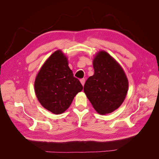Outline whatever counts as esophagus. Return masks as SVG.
<instances>
[{
  "instance_id": "obj_1",
  "label": "esophagus",
  "mask_w": 159,
  "mask_h": 159,
  "mask_svg": "<svg viewBox=\"0 0 159 159\" xmlns=\"http://www.w3.org/2000/svg\"><path fill=\"white\" fill-rule=\"evenodd\" d=\"M80 82H81L82 85L84 86V83H85V79H80Z\"/></svg>"
}]
</instances>
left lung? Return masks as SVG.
<instances>
[{
    "label": "left lung",
    "mask_w": 159,
    "mask_h": 159,
    "mask_svg": "<svg viewBox=\"0 0 159 159\" xmlns=\"http://www.w3.org/2000/svg\"><path fill=\"white\" fill-rule=\"evenodd\" d=\"M94 75L89 77L84 91L94 109L101 115L110 113L124 102L128 90V80L120 65L104 51L93 61Z\"/></svg>",
    "instance_id": "obj_1"
}]
</instances>
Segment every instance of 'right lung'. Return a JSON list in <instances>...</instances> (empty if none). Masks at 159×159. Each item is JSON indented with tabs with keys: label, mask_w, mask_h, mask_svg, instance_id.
<instances>
[{
	"label": "right lung",
	"mask_w": 159,
	"mask_h": 159,
	"mask_svg": "<svg viewBox=\"0 0 159 159\" xmlns=\"http://www.w3.org/2000/svg\"><path fill=\"white\" fill-rule=\"evenodd\" d=\"M34 87L40 104L56 115L68 109L75 95L83 89L69 68L68 58L61 50L52 54L41 67Z\"/></svg>",
	"instance_id": "right-lung-1"
}]
</instances>
